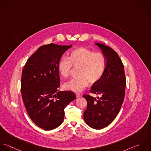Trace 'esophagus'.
Masks as SVG:
<instances>
[{
    "instance_id": "34e87169",
    "label": "esophagus",
    "mask_w": 151,
    "mask_h": 151,
    "mask_svg": "<svg viewBox=\"0 0 151 151\" xmlns=\"http://www.w3.org/2000/svg\"><path fill=\"white\" fill-rule=\"evenodd\" d=\"M76 96L77 98H79V97H81V95L80 94H79V93H76Z\"/></svg>"
}]
</instances>
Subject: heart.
<instances>
[{
	"label": "heart",
	"instance_id": "obj_1",
	"mask_svg": "<svg viewBox=\"0 0 151 151\" xmlns=\"http://www.w3.org/2000/svg\"><path fill=\"white\" fill-rule=\"evenodd\" d=\"M105 65L106 60L103 54L80 47L72 51L68 59L63 58L60 60L58 69L60 75L66 78L70 73L72 66L79 68V77L65 83L64 88L75 93H81L88 87L89 82L94 83L100 80L104 73Z\"/></svg>",
	"mask_w": 151,
	"mask_h": 151
}]
</instances>
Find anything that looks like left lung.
Returning a JSON list of instances; mask_svg holds the SVG:
<instances>
[{"label":"left lung","mask_w":151,"mask_h":151,"mask_svg":"<svg viewBox=\"0 0 151 151\" xmlns=\"http://www.w3.org/2000/svg\"><path fill=\"white\" fill-rule=\"evenodd\" d=\"M94 44L101 50L106 64L101 78L91 88V92L99 97L83 96L88 103L83 119L91 128L100 129L109 125L119 113L124 99L126 79L118 54L104 44Z\"/></svg>","instance_id":"left-lung-1"}]
</instances>
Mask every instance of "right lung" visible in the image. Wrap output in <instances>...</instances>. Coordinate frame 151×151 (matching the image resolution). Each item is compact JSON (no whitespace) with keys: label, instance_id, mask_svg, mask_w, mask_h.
I'll use <instances>...</instances> for the list:
<instances>
[{"label":"right lung","instance_id":"1","mask_svg":"<svg viewBox=\"0 0 151 151\" xmlns=\"http://www.w3.org/2000/svg\"><path fill=\"white\" fill-rule=\"evenodd\" d=\"M72 46L51 43L40 47L22 71L21 92L25 108L31 120L45 130L60 125L65 107L76 98L72 91L58 90V62Z\"/></svg>","mask_w":151,"mask_h":151}]
</instances>
